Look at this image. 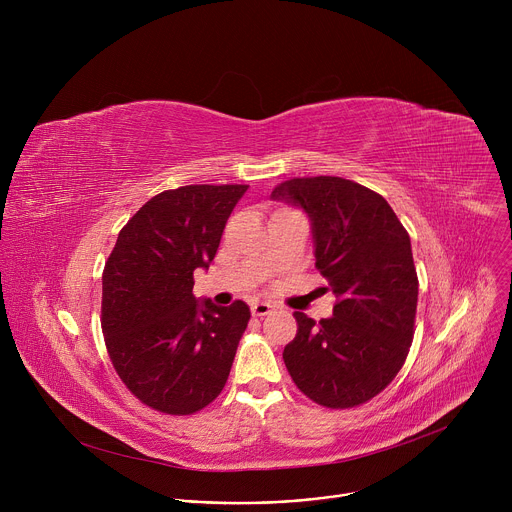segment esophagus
I'll return each mask as SVG.
<instances>
[{
    "mask_svg": "<svg viewBox=\"0 0 512 512\" xmlns=\"http://www.w3.org/2000/svg\"><path fill=\"white\" fill-rule=\"evenodd\" d=\"M273 304H269V302H255L253 306H251V314L253 316H267V314H271L273 312Z\"/></svg>",
    "mask_w": 512,
    "mask_h": 512,
    "instance_id": "esophagus-1",
    "label": "esophagus"
}]
</instances>
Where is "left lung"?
<instances>
[{"label":"left lung","instance_id":"8db88e82","mask_svg":"<svg viewBox=\"0 0 512 512\" xmlns=\"http://www.w3.org/2000/svg\"><path fill=\"white\" fill-rule=\"evenodd\" d=\"M271 198L310 216L316 267L338 300L318 324L294 314L285 367L318 405L367 403L397 377L413 342L419 281L409 235L381 194L338 176L287 180Z\"/></svg>","mask_w":512,"mask_h":512}]
</instances>
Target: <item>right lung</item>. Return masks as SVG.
I'll list each match as a JSON object with an SVG mask.
<instances>
[{"label": "right lung", "instance_id": "obj_1", "mask_svg": "<svg viewBox=\"0 0 512 512\" xmlns=\"http://www.w3.org/2000/svg\"><path fill=\"white\" fill-rule=\"evenodd\" d=\"M245 184H192L145 202L121 229L103 271L101 328L125 387L170 415L221 395L249 324L241 300L221 308L192 294Z\"/></svg>", "mask_w": 512, "mask_h": 512}]
</instances>
